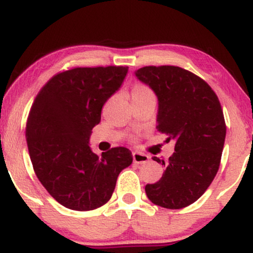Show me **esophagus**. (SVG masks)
I'll return each mask as SVG.
<instances>
[{"label":"esophagus","instance_id":"esophagus-1","mask_svg":"<svg viewBox=\"0 0 253 253\" xmlns=\"http://www.w3.org/2000/svg\"><path fill=\"white\" fill-rule=\"evenodd\" d=\"M150 161V157L145 153L133 152V162L135 164H146Z\"/></svg>","mask_w":253,"mask_h":253}]
</instances>
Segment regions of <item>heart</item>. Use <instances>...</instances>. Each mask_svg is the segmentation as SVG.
<instances>
[{
	"label": "heart",
	"mask_w": 253,
	"mask_h": 253,
	"mask_svg": "<svg viewBox=\"0 0 253 253\" xmlns=\"http://www.w3.org/2000/svg\"><path fill=\"white\" fill-rule=\"evenodd\" d=\"M155 97V91L150 88L149 85L144 83H134L130 88V98H132V102L135 101H141L145 98H151Z\"/></svg>",
	"instance_id": "1"
}]
</instances>
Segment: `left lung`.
Here are the masks:
<instances>
[{"label":"left lung","mask_w":253,"mask_h":253,"mask_svg":"<svg viewBox=\"0 0 253 253\" xmlns=\"http://www.w3.org/2000/svg\"><path fill=\"white\" fill-rule=\"evenodd\" d=\"M135 76L158 97L157 129L176 141L162 178L146 184L150 201L169 210L191 205L213 182L221 161L226 124L221 104L206 81L179 66H144Z\"/></svg>","instance_id":"1"}]
</instances>
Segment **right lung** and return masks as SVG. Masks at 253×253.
I'll return each mask as SVG.
<instances>
[{"label":"right lung","instance_id":"obj_1","mask_svg":"<svg viewBox=\"0 0 253 253\" xmlns=\"http://www.w3.org/2000/svg\"><path fill=\"white\" fill-rule=\"evenodd\" d=\"M128 66L74 68L58 72L38 92L26 124L34 172L48 194L72 211H92L110 200L119 173L133 162L126 147L98 157L89 146L106 101Z\"/></svg>","mask_w":253,"mask_h":253}]
</instances>
